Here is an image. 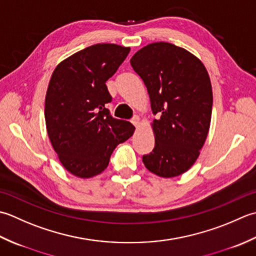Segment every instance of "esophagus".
<instances>
[{
    "label": "esophagus",
    "instance_id": "1",
    "mask_svg": "<svg viewBox=\"0 0 256 256\" xmlns=\"http://www.w3.org/2000/svg\"><path fill=\"white\" fill-rule=\"evenodd\" d=\"M132 122L134 124V126L138 127L139 124H140V118L138 116H134L132 119Z\"/></svg>",
    "mask_w": 256,
    "mask_h": 256
}]
</instances>
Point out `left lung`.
<instances>
[{
	"mask_svg": "<svg viewBox=\"0 0 256 256\" xmlns=\"http://www.w3.org/2000/svg\"><path fill=\"white\" fill-rule=\"evenodd\" d=\"M130 64L144 80L154 134L152 152L142 161L150 172L174 178L189 170L206 142L212 114V87L202 62L186 50L166 42L151 43Z\"/></svg>",
	"mask_w": 256,
	"mask_h": 256,
	"instance_id": "obj_1",
	"label": "left lung"
}]
</instances>
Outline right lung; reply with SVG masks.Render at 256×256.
Listing matches in <instances>:
<instances>
[{
	"label": "right lung",
	"mask_w": 256,
	"mask_h": 256,
	"mask_svg": "<svg viewBox=\"0 0 256 256\" xmlns=\"http://www.w3.org/2000/svg\"><path fill=\"white\" fill-rule=\"evenodd\" d=\"M130 48L96 44L60 62L45 97L46 129L64 168L78 178H92L107 168L114 148L134 134V127L112 118L106 82Z\"/></svg>",
	"instance_id": "add662e5"
}]
</instances>
